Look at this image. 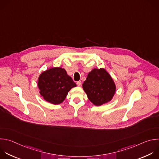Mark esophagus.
Returning a JSON list of instances; mask_svg holds the SVG:
<instances>
[{"label": "esophagus", "mask_w": 159, "mask_h": 159, "mask_svg": "<svg viewBox=\"0 0 159 159\" xmlns=\"http://www.w3.org/2000/svg\"><path fill=\"white\" fill-rule=\"evenodd\" d=\"M77 85L79 86H80L82 85V82L81 81H77Z\"/></svg>", "instance_id": "34e87169"}]
</instances>
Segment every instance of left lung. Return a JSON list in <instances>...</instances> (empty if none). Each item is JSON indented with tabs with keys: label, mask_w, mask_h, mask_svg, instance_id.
Wrapping results in <instances>:
<instances>
[{
	"label": "left lung",
	"mask_w": 159,
	"mask_h": 159,
	"mask_svg": "<svg viewBox=\"0 0 159 159\" xmlns=\"http://www.w3.org/2000/svg\"><path fill=\"white\" fill-rule=\"evenodd\" d=\"M82 86L88 98L97 106L111 101L116 89L112 77L104 69H93Z\"/></svg>",
	"instance_id": "8db88e82"
}]
</instances>
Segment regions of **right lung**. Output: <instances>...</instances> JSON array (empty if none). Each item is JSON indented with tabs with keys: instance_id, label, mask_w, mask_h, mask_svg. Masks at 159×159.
<instances>
[{
	"instance_id": "add662e5",
	"label": "right lung",
	"mask_w": 159,
	"mask_h": 159,
	"mask_svg": "<svg viewBox=\"0 0 159 159\" xmlns=\"http://www.w3.org/2000/svg\"><path fill=\"white\" fill-rule=\"evenodd\" d=\"M38 87L44 100L53 104H59L65 100L69 90L76 87V84L64 69L54 67L40 74Z\"/></svg>"
}]
</instances>
